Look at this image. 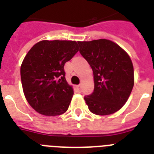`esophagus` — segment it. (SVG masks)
Wrapping results in <instances>:
<instances>
[{
    "mask_svg": "<svg viewBox=\"0 0 154 154\" xmlns=\"http://www.w3.org/2000/svg\"><path fill=\"white\" fill-rule=\"evenodd\" d=\"M77 88L79 91H81V89H82V85H77Z\"/></svg>",
    "mask_w": 154,
    "mask_h": 154,
    "instance_id": "1",
    "label": "esophagus"
}]
</instances>
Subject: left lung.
<instances>
[{"instance_id":"left-lung-1","label":"left lung","mask_w":154,"mask_h":154,"mask_svg":"<svg viewBox=\"0 0 154 154\" xmlns=\"http://www.w3.org/2000/svg\"><path fill=\"white\" fill-rule=\"evenodd\" d=\"M80 53L94 72V90L85 96L94 114L109 115L125 104L134 84V66L127 53L109 40L78 42Z\"/></svg>"}]
</instances>
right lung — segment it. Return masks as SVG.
<instances>
[{"label":"right lung","mask_w":154,"mask_h":154,"mask_svg":"<svg viewBox=\"0 0 154 154\" xmlns=\"http://www.w3.org/2000/svg\"><path fill=\"white\" fill-rule=\"evenodd\" d=\"M74 41H42L35 44L20 66L25 98L37 112L45 116L65 112L73 89L65 79L64 65L78 52Z\"/></svg>","instance_id":"add662e5"}]
</instances>
